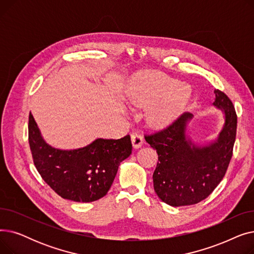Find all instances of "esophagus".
<instances>
[{
	"label": "esophagus",
	"mask_w": 254,
	"mask_h": 254,
	"mask_svg": "<svg viewBox=\"0 0 254 254\" xmlns=\"http://www.w3.org/2000/svg\"><path fill=\"white\" fill-rule=\"evenodd\" d=\"M131 143H132V146H134V148H136V149L141 147V146L144 143V139H143V136L140 134V132H138V131L132 132V134H131Z\"/></svg>",
	"instance_id": "1"
}]
</instances>
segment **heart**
Masks as SVG:
<instances>
[{
	"mask_svg": "<svg viewBox=\"0 0 254 254\" xmlns=\"http://www.w3.org/2000/svg\"><path fill=\"white\" fill-rule=\"evenodd\" d=\"M191 97V88L180 85L158 72L146 75L130 97V102L139 107L156 105L151 112L152 120L157 125L171 124L181 114Z\"/></svg>",
	"mask_w": 254,
	"mask_h": 254,
	"instance_id": "obj_1",
	"label": "heart"
}]
</instances>
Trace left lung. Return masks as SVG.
Here are the masks:
<instances>
[{"label": "left lung", "mask_w": 254, "mask_h": 254, "mask_svg": "<svg viewBox=\"0 0 254 254\" xmlns=\"http://www.w3.org/2000/svg\"><path fill=\"white\" fill-rule=\"evenodd\" d=\"M213 106L221 110L224 124L217 138L196 145L186 135L193 115L186 112L167 128L145 136L158 154L153 188L162 201L173 207L197 204L216 189L228 170L236 140L237 114L229 97L214 90Z\"/></svg>", "instance_id": "left-lung-1"}]
</instances>
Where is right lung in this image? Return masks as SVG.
I'll return each instance as SVG.
<instances>
[{
	"instance_id": "add662e5",
	"label": "right lung",
	"mask_w": 254,
	"mask_h": 254,
	"mask_svg": "<svg viewBox=\"0 0 254 254\" xmlns=\"http://www.w3.org/2000/svg\"><path fill=\"white\" fill-rule=\"evenodd\" d=\"M29 143L34 164L43 180L64 198L89 203L106 195L118 167L131 153L129 135L96 139L82 148L63 150L46 143L30 113Z\"/></svg>"
}]
</instances>
